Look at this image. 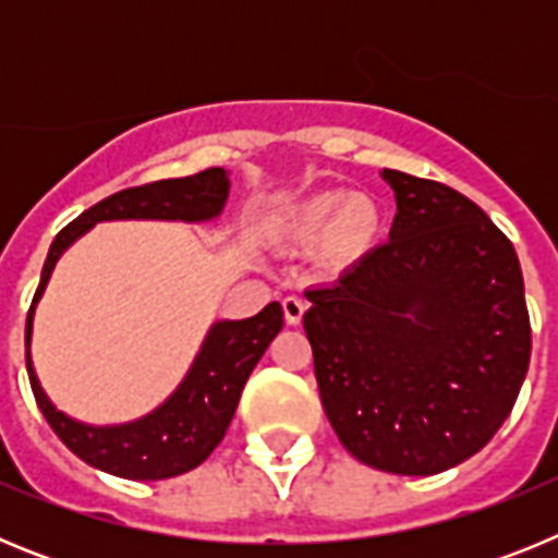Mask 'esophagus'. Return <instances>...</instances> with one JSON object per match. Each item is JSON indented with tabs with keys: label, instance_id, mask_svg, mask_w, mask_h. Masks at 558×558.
I'll list each match as a JSON object with an SVG mask.
<instances>
[{
	"label": "esophagus",
	"instance_id": "1",
	"mask_svg": "<svg viewBox=\"0 0 558 558\" xmlns=\"http://www.w3.org/2000/svg\"><path fill=\"white\" fill-rule=\"evenodd\" d=\"M284 307V322L290 324V327H295V324H302L304 318V310H307V304H304V299H299V295H288L282 302Z\"/></svg>",
	"mask_w": 558,
	"mask_h": 558
}]
</instances>
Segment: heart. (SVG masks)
I'll list each match as a JSON object with an SVG mask.
<instances>
[{
	"mask_svg": "<svg viewBox=\"0 0 558 558\" xmlns=\"http://www.w3.org/2000/svg\"><path fill=\"white\" fill-rule=\"evenodd\" d=\"M276 231L288 240H318L329 231V245L338 256H357L374 243L379 211L363 195L329 190L288 206L276 220Z\"/></svg>",
	"mask_w": 558,
	"mask_h": 558,
	"instance_id": "1",
	"label": "heart"
}]
</instances>
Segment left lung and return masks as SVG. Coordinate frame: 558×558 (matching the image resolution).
I'll return each instance as SVG.
<instances>
[{
	"mask_svg": "<svg viewBox=\"0 0 558 558\" xmlns=\"http://www.w3.org/2000/svg\"><path fill=\"white\" fill-rule=\"evenodd\" d=\"M388 243L310 288L304 332L324 411L357 461L436 475L489 445L517 402L531 322L511 240L466 195L383 170Z\"/></svg>",
	"mask_w": 558,
	"mask_h": 558,
	"instance_id": "obj_1",
	"label": "left lung"
}]
</instances>
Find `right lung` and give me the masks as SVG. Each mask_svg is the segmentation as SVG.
I'll list each match as a JSON object with an SVG mask.
<instances>
[{
	"instance_id": "1",
	"label": "right lung",
	"mask_w": 558,
	"mask_h": 558,
	"mask_svg": "<svg viewBox=\"0 0 558 558\" xmlns=\"http://www.w3.org/2000/svg\"><path fill=\"white\" fill-rule=\"evenodd\" d=\"M229 198V175L223 167H209L186 179L153 181V184L131 186L113 192L100 204L86 209L49 245L47 263L41 270L33 307L27 313V347L33 332V310L41 299L56 268L58 256L75 243L77 236L100 220H201L218 218ZM282 329V304L270 302L263 313L243 322H218L206 335L198 357L192 363L175 393L145 418L113 427H92L69 418L58 411L44 393L27 352L29 386L36 393L44 418L56 430L69 450L86 463L108 475L128 477V481H165V477L184 475L195 470L211 456V450L223 441L236 411L245 379L254 372L270 340Z\"/></svg>"
}]
</instances>
